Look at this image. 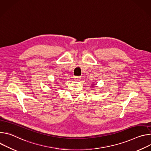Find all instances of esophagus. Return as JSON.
I'll use <instances>...</instances> for the list:
<instances>
[{"label": "esophagus", "mask_w": 151, "mask_h": 151, "mask_svg": "<svg viewBox=\"0 0 151 151\" xmlns=\"http://www.w3.org/2000/svg\"><path fill=\"white\" fill-rule=\"evenodd\" d=\"M81 78V76H75V79L76 81H79Z\"/></svg>", "instance_id": "esophagus-1"}]
</instances>
